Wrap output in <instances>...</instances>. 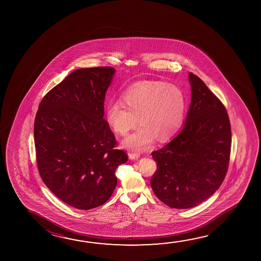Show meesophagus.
<instances>
[{"label":"esophagus","instance_id":"obj_1","mask_svg":"<svg viewBox=\"0 0 261 261\" xmlns=\"http://www.w3.org/2000/svg\"><path fill=\"white\" fill-rule=\"evenodd\" d=\"M128 156L130 159H137L140 156V154L138 153H129Z\"/></svg>","mask_w":261,"mask_h":261}]
</instances>
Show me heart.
<instances>
[{
  "label": "heart",
  "mask_w": 261,
  "mask_h": 261,
  "mask_svg": "<svg viewBox=\"0 0 261 261\" xmlns=\"http://www.w3.org/2000/svg\"><path fill=\"white\" fill-rule=\"evenodd\" d=\"M123 103L107 105L106 118L109 126L124 136L139 122L140 126L125 137L124 147L142 151L156 138L166 141L174 136L184 121L187 99L183 90L162 81L137 82L122 96Z\"/></svg>",
  "instance_id": "b5f03b06"
}]
</instances>
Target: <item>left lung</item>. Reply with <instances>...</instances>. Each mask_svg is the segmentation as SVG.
I'll list each match as a JSON object with an SVG mask.
<instances>
[{
  "mask_svg": "<svg viewBox=\"0 0 261 261\" xmlns=\"http://www.w3.org/2000/svg\"><path fill=\"white\" fill-rule=\"evenodd\" d=\"M191 103L181 132L153 151L156 171L150 184L172 208H190L211 197L229 165L231 125L226 107L205 83L189 73Z\"/></svg>",
  "mask_w": 261,
  "mask_h": 261,
  "instance_id": "left-lung-1",
  "label": "left lung"
}]
</instances>
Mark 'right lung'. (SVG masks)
<instances>
[{"instance_id":"obj_1","label":"right lung","mask_w":261,"mask_h":261,"mask_svg":"<svg viewBox=\"0 0 261 261\" xmlns=\"http://www.w3.org/2000/svg\"><path fill=\"white\" fill-rule=\"evenodd\" d=\"M115 69L75 70L43 96L34 125L39 174L53 194L78 210L107 202L117 167L128 160L103 118Z\"/></svg>"}]
</instances>
